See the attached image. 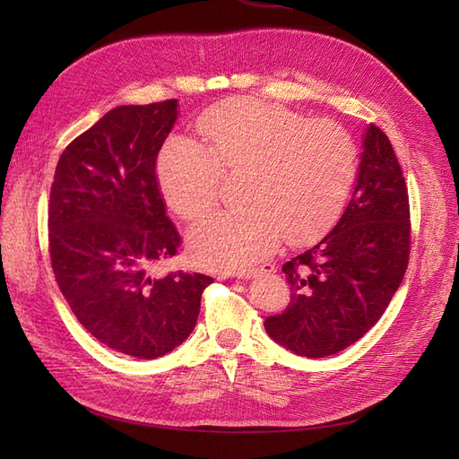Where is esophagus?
Wrapping results in <instances>:
<instances>
[{"instance_id": "1", "label": "esophagus", "mask_w": 459, "mask_h": 459, "mask_svg": "<svg viewBox=\"0 0 459 459\" xmlns=\"http://www.w3.org/2000/svg\"><path fill=\"white\" fill-rule=\"evenodd\" d=\"M272 272H275V266L273 264H270V262H264V264H260L258 268H253V270H243V272H239L238 273V277L239 280H253L255 275H258V273H272Z\"/></svg>"}]
</instances>
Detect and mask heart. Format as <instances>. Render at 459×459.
Returning a JSON list of instances; mask_svg holds the SVG:
<instances>
[{"instance_id": "heart-1", "label": "heart", "mask_w": 459, "mask_h": 459, "mask_svg": "<svg viewBox=\"0 0 459 459\" xmlns=\"http://www.w3.org/2000/svg\"><path fill=\"white\" fill-rule=\"evenodd\" d=\"M206 143L176 134L157 159L162 197L186 220L212 206L224 170L247 169L238 211L201 218L189 251L201 266L238 272L272 255L285 233L302 243L325 233L344 211L358 172L352 135L337 122L308 120L295 110L239 100L204 115Z\"/></svg>"}]
</instances>
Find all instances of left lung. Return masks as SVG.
I'll return each instance as SVG.
<instances>
[{
  "label": "left lung",
  "instance_id": "left-lung-1",
  "mask_svg": "<svg viewBox=\"0 0 459 459\" xmlns=\"http://www.w3.org/2000/svg\"><path fill=\"white\" fill-rule=\"evenodd\" d=\"M408 256V187L388 137L369 124L352 199L322 241L283 264L290 302L264 322L266 333L297 356L344 351L379 322Z\"/></svg>",
  "mask_w": 459,
  "mask_h": 459
}]
</instances>
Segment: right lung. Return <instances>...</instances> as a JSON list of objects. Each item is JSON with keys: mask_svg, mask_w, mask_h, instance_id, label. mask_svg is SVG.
Masks as SVG:
<instances>
[{"mask_svg": "<svg viewBox=\"0 0 459 459\" xmlns=\"http://www.w3.org/2000/svg\"><path fill=\"white\" fill-rule=\"evenodd\" d=\"M178 115V100L108 110L63 151L49 195L51 266L68 307L97 341L140 359L191 335L212 283L155 273L179 247L155 174Z\"/></svg>", "mask_w": 459, "mask_h": 459, "instance_id": "right-lung-1", "label": "right lung"}]
</instances>
